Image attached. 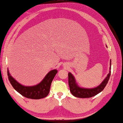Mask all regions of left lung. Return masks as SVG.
Masks as SVG:
<instances>
[{
    "label": "left lung",
    "mask_w": 123,
    "mask_h": 123,
    "mask_svg": "<svg viewBox=\"0 0 123 123\" xmlns=\"http://www.w3.org/2000/svg\"><path fill=\"white\" fill-rule=\"evenodd\" d=\"M111 73V60L110 61V67L109 73L101 84L96 87L92 88H83L79 86L76 83L74 76L71 73H68V84L70 91L73 96L78 98H89L93 97L99 94L104 89L110 79Z\"/></svg>",
    "instance_id": "obj_1"
}]
</instances>
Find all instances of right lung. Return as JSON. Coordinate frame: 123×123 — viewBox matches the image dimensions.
I'll return each mask as SVG.
<instances>
[{
  "mask_svg": "<svg viewBox=\"0 0 123 123\" xmlns=\"http://www.w3.org/2000/svg\"><path fill=\"white\" fill-rule=\"evenodd\" d=\"M57 73V69L50 71L40 83L34 86H27L20 84L13 78L7 70V75L10 84L16 91L28 98L39 99L46 97L50 91L51 82Z\"/></svg>",
  "mask_w": 123,
  "mask_h": 123,
  "instance_id": "add662e5",
  "label": "right lung"
}]
</instances>
